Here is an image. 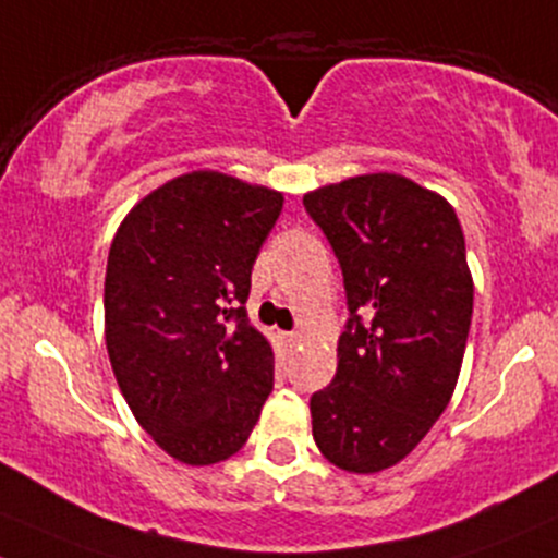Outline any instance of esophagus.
Wrapping results in <instances>:
<instances>
[{"mask_svg": "<svg viewBox=\"0 0 558 558\" xmlns=\"http://www.w3.org/2000/svg\"><path fill=\"white\" fill-rule=\"evenodd\" d=\"M299 339H302V336L296 333V330H289V333H283V341L289 347H293V344H299Z\"/></svg>", "mask_w": 558, "mask_h": 558, "instance_id": "1", "label": "esophagus"}]
</instances>
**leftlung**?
I'll return each instance as SVG.
<instances>
[{
	"mask_svg": "<svg viewBox=\"0 0 558 558\" xmlns=\"http://www.w3.org/2000/svg\"><path fill=\"white\" fill-rule=\"evenodd\" d=\"M339 259L347 326L339 368L310 397L312 437L333 466H395L448 408L474 310L461 222L442 195L365 174L304 195Z\"/></svg>",
	"mask_w": 558,
	"mask_h": 558,
	"instance_id": "obj_1",
	"label": "left lung"
}]
</instances>
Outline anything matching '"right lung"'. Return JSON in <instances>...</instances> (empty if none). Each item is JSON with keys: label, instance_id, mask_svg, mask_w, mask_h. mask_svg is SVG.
Returning <instances> with one entry per match:
<instances>
[{"label": "right lung", "instance_id": "obj_1", "mask_svg": "<svg viewBox=\"0 0 558 558\" xmlns=\"http://www.w3.org/2000/svg\"><path fill=\"white\" fill-rule=\"evenodd\" d=\"M280 209L275 190L193 171L140 201L110 243L116 381L140 426L190 466L241 450L272 391V349L246 299Z\"/></svg>", "mask_w": 558, "mask_h": 558}]
</instances>
